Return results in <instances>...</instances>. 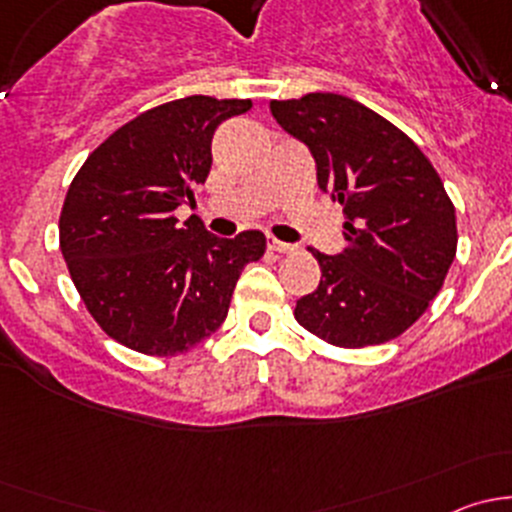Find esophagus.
<instances>
[{
  "label": "esophagus",
  "instance_id": "obj_1",
  "mask_svg": "<svg viewBox=\"0 0 512 512\" xmlns=\"http://www.w3.org/2000/svg\"><path fill=\"white\" fill-rule=\"evenodd\" d=\"M267 247H270L272 252H280V255H285V252H292L294 247L287 245V242L277 240V237H272V240H267Z\"/></svg>",
  "mask_w": 512,
  "mask_h": 512
}]
</instances>
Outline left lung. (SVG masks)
<instances>
[{
  "instance_id": "1",
  "label": "left lung",
  "mask_w": 512,
  "mask_h": 512,
  "mask_svg": "<svg viewBox=\"0 0 512 512\" xmlns=\"http://www.w3.org/2000/svg\"><path fill=\"white\" fill-rule=\"evenodd\" d=\"M272 116L317 163V183L344 208L347 250H312L322 280L294 319L344 349L384 344L428 309L456 257V208L431 160L359 101L307 94L270 101Z\"/></svg>"
}]
</instances>
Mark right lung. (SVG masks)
<instances>
[{"label": "right lung", "instance_id": "1", "mask_svg": "<svg viewBox=\"0 0 512 512\" xmlns=\"http://www.w3.org/2000/svg\"><path fill=\"white\" fill-rule=\"evenodd\" d=\"M250 98L188 96L123 123L71 180L59 218L69 275L98 327L123 347L175 356L218 332L265 235H210L175 208L213 165V133Z\"/></svg>", "mask_w": 512, "mask_h": 512}]
</instances>
